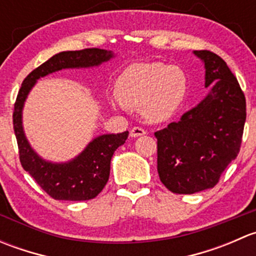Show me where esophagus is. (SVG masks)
<instances>
[{"label": "esophagus", "instance_id": "34e87169", "mask_svg": "<svg viewBox=\"0 0 256 256\" xmlns=\"http://www.w3.org/2000/svg\"><path fill=\"white\" fill-rule=\"evenodd\" d=\"M146 135V131L144 130L142 128H138V126H135L130 130V136L131 138H138V136Z\"/></svg>", "mask_w": 256, "mask_h": 256}]
</instances>
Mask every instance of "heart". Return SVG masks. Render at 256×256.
<instances>
[{
    "label": "heart",
    "instance_id": "b5f03b06",
    "mask_svg": "<svg viewBox=\"0 0 256 256\" xmlns=\"http://www.w3.org/2000/svg\"><path fill=\"white\" fill-rule=\"evenodd\" d=\"M187 89L184 72L178 66L152 62L128 66L115 85L116 102L141 109L152 122L168 118L183 102Z\"/></svg>",
    "mask_w": 256,
    "mask_h": 256
}]
</instances>
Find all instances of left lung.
Wrapping results in <instances>:
<instances>
[{"label":"left lung","instance_id":"8db88e82","mask_svg":"<svg viewBox=\"0 0 256 256\" xmlns=\"http://www.w3.org/2000/svg\"><path fill=\"white\" fill-rule=\"evenodd\" d=\"M206 68L210 92L177 122L154 132L157 171L171 192L192 194L213 188L236 158L246 118L245 95L226 62L209 50H194Z\"/></svg>","mask_w":256,"mask_h":256}]
</instances>
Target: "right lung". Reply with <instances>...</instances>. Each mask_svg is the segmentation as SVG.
I'll use <instances>...</instances> for the list:
<instances>
[{"mask_svg": "<svg viewBox=\"0 0 256 256\" xmlns=\"http://www.w3.org/2000/svg\"><path fill=\"white\" fill-rule=\"evenodd\" d=\"M114 56L112 50L88 48L56 54L30 72L23 80L18 92L14 112V128L17 138L20 161L40 187L58 200H89L96 197L106 184L110 174V162L118 147L125 144L128 131L102 135L94 138L84 151L66 164H53L40 158L24 136L22 109L26 98L38 79L54 72L68 68L98 66Z\"/></svg>", "mask_w": 256, "mask_h": 256, "instance_id": "right-lung-1", "label": "right lung"}]
</instances>
